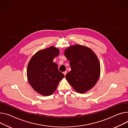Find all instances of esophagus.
I'll use <instances>...</instances> for the list:
<instances>
[{"label":"esophagus","instance_id":"esophagus-1","mask_svg":"<svg viewBox=\"0 0 128 128\" xmlns=\"http://www.w3.org/2000/svg\"><path fill=\"white\" fill-rule=\"evenodd\" d=\"M66 74H67V72L66 71H65V72H63V74H64V76H66Z\"/></svg>","mask_w":128,"mask_h":128}]
</instances>
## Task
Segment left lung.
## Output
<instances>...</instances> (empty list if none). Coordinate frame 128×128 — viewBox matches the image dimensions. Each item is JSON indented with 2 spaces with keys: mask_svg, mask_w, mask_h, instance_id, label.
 Wrapping results in <instances>:
<instances>
[{
  "mask_svg": "<svg viewBox=\"0 0 128 128\" xmlns=\"http://www.w3.org/2000/svg\"><path fill=\"white\" fill-rule=\"evenodd\" d=\"M65 56L72 69L65 77L73 88L84 94L94 87L100 76V62L94 52L86 46L76 45L66 50Z\"/></svg>",
  "mask_w": 128,
  "mask_h": 128,
  "instance_id": "1",
  "label": "left lung"
}]
</instances>
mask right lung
Masks as SVG:
<instances>
[{"label": "right lung", "mask_w": 128, "mask_h": 128, "mask_svg": "<svg viewBox=\"0 0 128 128\" xmlns=\"http://www.w3.org/2000/svg\"><path fill=\"white\" fill-rule=\"evenodd\" d=\"M59 52V50L51 46L38 52L28 63L27 68L28 82L41 95L52 94L60 81L65 76L58 70V65L53 62Z\"/></svg>", "instance_id": "add662e5"}]
</instances>
